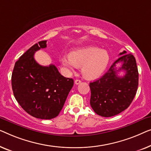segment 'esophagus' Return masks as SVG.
Here are the masks:
<instances>
[{
	"instance_id": "1",
	"label": "esophagus",
	"mask_w": 151,
	"mask_h": 151,
	"mask_svg": "<svg viewBox=\"0 0 151 151\" xmlns=\"http://www.w3.org/2000/svg\"><path fill=\"white\" fill-rule=\"evenodd\" d=\"M81 83V81L79 80V79H76V80H75V83L76 85L80 84Z\"/></svg>"
}]
</instances>
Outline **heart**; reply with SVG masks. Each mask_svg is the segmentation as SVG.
<instances>
[{"mask_svg": "<svg viewBox=\"0 0 151 151\" xmlns=\"http://www.w3.org/2000/svg\"><path fill=\"white\" fill-rule=\"evenodd\" d=\"M60 60L67 71L82 66L83 75L88 79H95L107 68L109 55L105 50L89 46L73 50L71 54L63 55Z\"/></svg>", "mask_w": 151, "mask_h": 151, "instance_id": "obj_1", "label": "heart"}]
</instances>
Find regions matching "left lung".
Instances as JSON below:
<instances>
[{"mask_svg": "<svg viewBox=\"0 0 151 151\" xmlns=\"http://www.w3.org/2000/svg\"><path fill=\"white\" fill-rule=\"evenodd\" d=\"M126 53L125 50L120 52L122 56L105 75L90 83V105L98 115L103 117L118 115L129 107L136 94L139 78L136 60L132 54ZM120 62L122 66L116 69L115 65ZM122 69L125 75L119 77L117 73Z\"/></svg>", "mask_w": 151, "mask_h": 151, "instance_id": "1", "label": "left lung"}]
</instances>
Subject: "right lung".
I'll return each instance as SVG.
<instances>
[{
    "instance_id": "right-lung-1",
    "label": "right lung",
    "mask_w": 151,
    "mask_h": 151,
    "mask_svg": "<svg viewBox=\"0 0 151 151\" xmlns=\"http://www.w3.org/2000/svg\"><path fill=\"white\" fill-rule=\"evenodd\" d=\"M46 47V40L40 41L19 58L12 73V86L16 101L27 113L49 120L62 109L74 81L61 75L54 65L43 66L37 63L34 54Z\"/></svg>"
}]
</instances>
